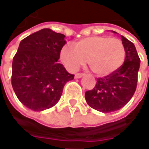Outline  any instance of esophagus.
Segmentation results:
<instances>
[{
	"instance_id": "esophagus-1",
	"label": "esophagus",
	"mask_w": 149,
	"mask_h": 149,
	"mask_svg": "<svg viewBox=\"0 0 149 149\" xmlns=\"http://www.w3.org/2000/svg\"><path fill=\"white\" fill-rule=\"evenodd\" d=\"M84 73H77V74L75 75V78H81L82 77H84Z\"/></svg>"
}]
</instances>
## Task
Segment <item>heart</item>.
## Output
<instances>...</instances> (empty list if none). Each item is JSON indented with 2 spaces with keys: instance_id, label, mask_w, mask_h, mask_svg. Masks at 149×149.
<instances>
[{
  "instance_id": "heart-1",
  "label": "heart",
  "mask_w": 149,
  "mask_h": 149,
  "mask_svg": "<svg viewBox=\"0 0 149 149\" xmlns=\"http://www.w3.org/2000/svg\"><path fill=\"white\" fill-rule=\"evenodd\" d=\"M60 59L68 71L76 72L87 61L91 70L99 77H104L121 67L125 59L123 43L116 38L90 37L74 44V49L65 45Z\"/></svg>"
}]
</instances>
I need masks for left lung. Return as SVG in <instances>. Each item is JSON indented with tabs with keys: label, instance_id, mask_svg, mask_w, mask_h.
Returning <instances> with one entry per match:
<instances>
[{
	"label": "left lung",
	"instance_id": "1",
	"mask_svg": "<svg viewBox=\"0 0 149 149\" xmlns=\"http://www.w3.org/2000/svg\"><path fill=\"white\" fill-rule=\"evenodd\" d=\"M121 40L126 53L124 64L111 74L97 78L95 87L85 93L88 104L99 112L106 113L120 109L136 89L141 60L133 43L123 36Z\"/></svg>",
	"mask_w": 149,
	"mask_h": 149
}]
</instances>
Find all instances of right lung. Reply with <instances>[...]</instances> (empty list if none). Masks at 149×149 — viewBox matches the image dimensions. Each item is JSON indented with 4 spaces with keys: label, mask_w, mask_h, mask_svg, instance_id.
Wrapping results in <instances>:
<instances>
[{
    "label": "right lung",
    "mask_w": 149,
    "mask_h": 149,
    "mask_svg": "<svg viewBox=\"0 0 149 149\" xmlns=\"http://www.w3.org/2000/svg\"><path fill=\"white\" fill-rule=\"evenodd\" d=\"M65 35L43 29L20 43L13 60L12 86L21 103L40 112L54 106L65 84L74 78L60 64Z\"/></svg>",
    "instance_id": "add662e5"
}]
</instances>
